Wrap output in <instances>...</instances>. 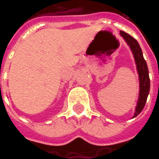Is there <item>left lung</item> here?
Wrapping results in <instances>:
<instances>
[{
  "label": "left lung",
  "mask_w": 159,
  "mask_h": 159,
  "mask_svg": "<svg viewBox=\"0 0 159 159\" xmlns=\"http://www.w3.org/2000/svg\"><path fill=\"white\" fill-rule=\"evenodd\" d=\"M120 35L125 39L126 43L131 48L132 52L134 54V57L135 59L138 74H139V80H140V94H139L137 106L135 109V113L134 116V118L142 112V111L143 110L145 103L147 102L148 95L150 93V77H149V70H148L147 63L143 58V51L141 49V47L137 42V40L134 37H132L131 35H129L123 31H120Z\"/></svg>",
  "instance_id": "1"
}]
</instances>
